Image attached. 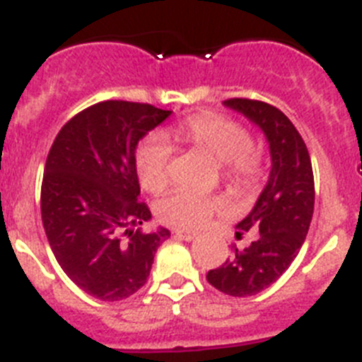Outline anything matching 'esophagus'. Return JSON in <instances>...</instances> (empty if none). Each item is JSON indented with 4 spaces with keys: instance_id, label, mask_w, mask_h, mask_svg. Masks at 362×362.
<instances>
[{
    "instance_id": "obj_1",
    "label": "esophagus",
    "mask_w": 362,
    "mask_h": 362,
    "mask_svg": "<svg viewBox=\"0 0 362 362\" xmlns=\"http://www.w3.org/2000/svg\"><path fill=\"white\" fill-rule=\"evenodd\" d=\"M175 235H177L179 239H185V241H192V239L196 238L197 233H196V232H192V230L177 228V230H175Z\"/></svg>"
}]
</instances>
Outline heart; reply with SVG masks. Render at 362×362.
Here are the masks:
<instances>
[{
  "label": "heart",
  "mask_w": 362,
  "mask_h": 362,
  "mask_svg": "<svg viewBox=\"0 0 362 362\" xmlns=\"http://www.w3.org/2000/svg\"><path fill=\"white\" fill-rule=\"evenodd\" d=\"M177 139L209 152L221 165V175L238 190H252L263 179L261 153L254 148V136L245 124L217 114L190 116L172 130ZM172 146L165 137H146L136 150L137 179L146 192L158 194L170 181ZM223 201L216 196L177 188L156 204L161 223L177 228L204 225Z\"/></svg>",
  "instance_id": "b5f03b06"
}]
</instances>
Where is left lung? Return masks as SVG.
<instances>
[{"label":"left lung","mask_w":362,"mask_h":362,"mask_svg":"<svg viewBox=\"0 0 362 362\" xmlns=\"http://www.w3.org/2000/svg\"><path fill=\"white\" fill-rule=\"evenodd\" d=\"M225 107L241 112L263 130L270 145L272 170L252 212L238 225V238L259 230L245 250L233 248L206 281L226 296L248 297L263 292L288 270L305 243L313 216V172L305 141L279 108L264 101L232 98Z\"/></svg>","instance_id":"8db88e82"}]
</instances>
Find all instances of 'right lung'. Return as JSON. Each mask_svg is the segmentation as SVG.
Returning <instances> with one entry per match:
<instances>
[{"instance_id": "obj_1", "label": "right lung", "mask_w": 362, "mask_h": 362, "mask_svg": "<svg viewBox=\"0 0 362 362\" xmlns=\"http://www.w3.org/2000/svg\"><path fill=\"white\" fill-rule=\"evenodd\" d=\"M148 103L108 99L66 121L54 139L41 183L45 233L70 281L101 300H121L146 283L153 255L170 232L137 228L136 146L170 116Z\"/></svg>"}]
</instances>
